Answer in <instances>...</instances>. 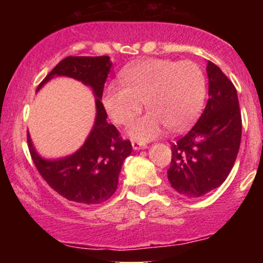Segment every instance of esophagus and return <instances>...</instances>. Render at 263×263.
<instances>
[{
	"mask_svg": "<svg viewBox=\"0 0 263 263\" xmlns=\"http://www.w3.org/2000/svg\"><path fill=\"white\" fill-rule=\"evenodd\" d=\"M132 148H134L135 151L144 149L146 148V144L141 143V142H137V141H132Z\"/></svg>",
	"mask_w": 263,
	"mask_h": 263,
	"instance_id": "obj_1",
	"label": "esophagus"
}]
</instances>
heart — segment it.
I'll use <instances>...</instances> for the list:
<instances>
[{
  "label": "heart",
  "instance_id": "1",
  "mask_svg": "<svg viewBox=\"0 0 263 263\" xmlns=\"http://www.w3.org/2000/svg\"><path fill=\"white\" fill-rule=\"evenodd\" d=\"M120 81L122 86H106L102 102L117 125L134 121L144 102L148 114L128 131L140 142L158 137L164 127L179 131L188 126L203 106L206 90L200 66L190 60H142L123 69Z\"/></svg>",
  "mask_w": 263,
  "mask_h": 263
}]
</instances>
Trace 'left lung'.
<instances>
[{
	"label": "left lung",
	"mask_w": 263,
	"mask_h": 263,
	"mask_svg": "<svg viewBox=\"0 0 263 263\" xmlns=\"http://www.w3.org/2000/svg\"><path fill=\"white\" fill-rule=\"evenodd\" d=\"M209 100L200 119L186 135L172 143L168 180L188 198L218 188L230 173L240 148L241 111L234 84L208 62Z\"/></svg>",
	"instance_id": "1"
}]
</instances>
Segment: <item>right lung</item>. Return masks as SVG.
<instances>
[{"label": "right lung", "mask_w": 263, "mask_h": 263, "mask_svg": "<svg viewBox=\"0 0 263 263\" xmlns=\"http://www.w3.org/2000/svg\"><path fill=\"white\" fill-rule=\"evenodd\" d=\"M112 63L110 57H66L57 64L41 89L54 77L73 78L89 85L96 96V119L85 143L73 155L60 159H44L27 136L31 157L39 174L52 189L65 199L81 204H100L116 192L122 163L131 155L132 144L123 140L101 102L104 85Z\"/></svg>", "instance_id": "add662e5"}]
</instances>
